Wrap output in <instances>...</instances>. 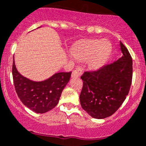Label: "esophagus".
Instances as JSON below:
<instances>
[{"mask_svg": "<svg viewBox=\"0 0 146 146\" xmlns=\"http://www.w3.org/2000/svg\"><path fill=\"white\" fill-rule=\"evenodd\" d=\"M82 72H83V68L80 66H77L76 68L74 69L72 73V78H79Z\"/></svg>", "mask_w": 146, "mask_h": 146, "instance_id": "obj_1", "label": "esophagus"}]
</instances>
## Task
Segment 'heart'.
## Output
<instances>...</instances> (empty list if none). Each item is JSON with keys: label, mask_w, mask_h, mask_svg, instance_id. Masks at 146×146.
I'll return each instance as SVG.
<instances>
[{"label": "heart", "mask_w": 146, "mask_h": 146, "mask_svg": "<svg viewBox=\"0 0 146 146\" xmlns=\"http://www.w3.org/2000/svg\"><path fill=\"white\" fill-rule=\"evenodd\" d=\"M74 58L81 61L88 60V67L97 70L104 66L110 54V44L105 40L89 39L76 44L71 50Z\"/></svg>", "instance_id": "obj_1"}]
</instances>
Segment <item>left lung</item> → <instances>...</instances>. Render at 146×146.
<instances>
[{
  "label": "left lung",
  "mask_w": 146,
  "mask_h": 146,
  "mask_svg": "<svg viewBox=\"0 0 146 146\" xmlns=\"http://www.w3.org/2000/svg\"><path fill=\"white\" fill-rule=\"evenodd\" d=\"M122 56L97 71L80 77L82 108L95 119H104L115 113L128 95L133 76V62L127 48L120 42Z\"/></svg>",
  "instance_id": "8db88e82"
}]
</instances>
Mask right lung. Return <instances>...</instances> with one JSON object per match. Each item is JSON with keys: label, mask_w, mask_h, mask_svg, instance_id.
<instances>
[{"label": "right lung", "mask_w": 146, "mask_h": 146, "mask_svg": "<svg viewBox=\"0 0 146 146\" xmlns=\"http://www.w3.org/2000/svg\"><path fill=\"white\" fill-rule=\"evenodd\" d=\"M72 72H59L43 81H33L21 75L13 56V78L16 93L24 104L37 113H44L58 104Z\"/></svg>", "instance_id": "1"}]
</instances>
